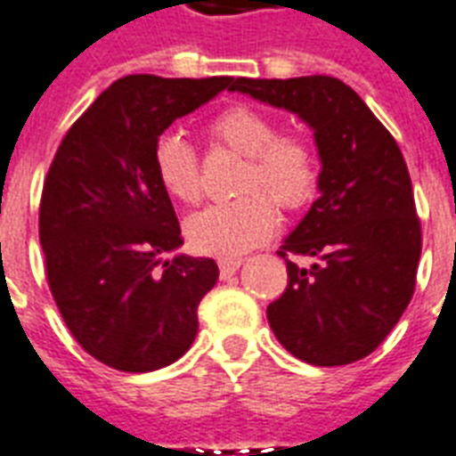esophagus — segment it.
<instances>
[{
	"label": "esophagus",
	"instance_id": "obj_1",
	"mask_svg": "<svg viewBox=\"0 0 456 456\" xmlns=\"http://www.w3.org/2000/svg\"><path fill=\"white\" fill-rule=\"evenodd\" d=\"M240 257H222L220 262H217V266H220V276L222 279H229V276H232V273L236 272V269H239L240 266Z\"/></svg>",
	"mask_w": 456,
	"mask_h": 456
}]
</instances>
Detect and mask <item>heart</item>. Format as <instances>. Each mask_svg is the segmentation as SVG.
<instances>
[{
	"instance_id": "obj_1",
	"label": "heart",
	"mask_w": 456,
	"mask_h": 456,
	"mask_svg": "<svg viewBox=\"0 0 456 456\" xmlns=\"http://www.w3.org/2000/svg\"><path fill=\"white\" fill-rule=\"evenodd\" d=\"M206 133L213 144L246 157L239 183L246 196L203 208L187 220L184 232L196 253L236 257L272 236L279 220L273 202L295 213L312 201L321 183V164L312 140L302 133H279L276 119L255 107L222 110ZM151 166L173 201L184 206L201 201V159L183 138L161 135L151 150Z\"/></svg>"
}]
</instances>
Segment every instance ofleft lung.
I'll use <instances>...</instances> for the list:
<instances>
[{
    "instance_id": "8db88e82",
    "label": "left lung",
    "mask_w": 456,
    "mask_h": 456,
    "mask_svg": "<svg viewBox=\"0 0 456 456\" xmlns=\"http://www.w3.org/2000/svg\"><path fill=\"white\" fill-rule=\"evenodd\" d=\"M229 91L299 114L321 154V196L279 248L288 286L266 306L273 335L299 361L332 368L370 356L408 309L421 222L401 147L361 95L325 74L232 81ZM292 254L314 256L297 267Z\"/></svg>"
}]
</instances>
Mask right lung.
<instances>
[{
    "label": "right lung",
    "mask_w": 456,
    "mask_h": 456,
    "mask_svg": "<svg viewBox=\"0 0 456 456\" xmlns=\"http://www.w3.org/2000/svg\"><path fill=\"white\" fill-rule=\"evenodd\" d=\"M232 77L128 74L69 126L44 180L39 240L55 306L79 346L121 372L175 362L216 286L210 257L183 246L151 150L170 124L232 86Z\"/></svg>",
    "instance_id": "add662e5"
}]
</instances>
